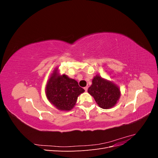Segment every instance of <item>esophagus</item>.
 <instances>
[{
	"label": "esophagus",
	"instance_id": "esophagus-1",
	"mask_svg": "<svg viewBox=\"0 0 158 158\" xmlns=\"http://www.w3.org/2000/svg\"><path fill=\"white\" fill-rule=\"evenodd\" d=\"M88 87H85V88H84L85 92H87V91H88Z\"/></svg>",
	"mask_w": 158,
	"mask_h": 158
}]
</instances>
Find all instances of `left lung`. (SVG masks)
<instances>
[{"mask_svg":"<svg viewBox=\"0 0 158 158\" xmlns=\"http://www.w3.org/2000/svg\"><path fill=\"white\" fill-rule=\"evenodd\" d=\"M88 92L94 97L98 106L104 109L114 107L121 96L120 89L117 85L99 75L94 76Z\"/></svg>","mask_w":158,"mask_h":158,"instance_id":"8db88e82","label":"left lung"}]
</instances>
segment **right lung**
<instances>
[{"label":"right lung","mask_w":158,"mask_h":158,"mask_svg":"<svg viewBox=\"0 0 158 158\" xmlns=\"http://www.w3.org/2000/svg\"><path fill=\"white\" fill-rule=\"evenodd\" d=\"M84 89L74 79L66 74L59 75L58 68L54 70L46 85L47 98L53 106L61 111H70Z\"/></svg>","instance_id":"obj_1"}]
</instances>
